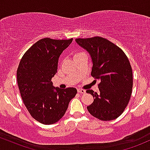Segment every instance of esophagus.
Instances as JSON below:
<instances>
[{"label": "esophagus", "mask_w": 150, "mask_h": 150, "mask_svg": "<svg viewBox=\"0 0 150 150\" xmlns=\"http://www.w3.org/2000/svg\"><path fill=\"white\" fill-rule=\"evenodd\" d=\"M77 91H78L79 93H86V91L83 90V89H81V88H78L77 89Z\"/></svg>", "instance_id": "obj_1"}]
</instances>
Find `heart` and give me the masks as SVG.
Here are the masks:
<instances>
[{
  "instance_id": "heart-1",
  "label": "heart",
  "mask_w": 150,
  "mask_h": 150,
  "mask_svg": "<svg viewBox=\"0 0 150 150\" xmlns=\"http://www.w3.org/2000/svg\"><path fill=\"white\" fill-rule=\"evenodd\" d=\"M83 54V53H82V52H76L74 54V57H78V56H79V55H81V54Z\"/></svg>"
}]
</instances>
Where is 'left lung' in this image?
<instances>
[{
  "label": "left lung",
  "mask_w": 150,
  "mask_h": 150,
  "mask_svg": "<svg viewBox=\"0 0 150 150\" xmlns=\"http://www.w3.org/2000/svg\"><path fill=\"white\" fill-rule=\"evenodd\" d=\"M76 42L91 55V76L100 81L98 93L86 91L94 98L87 106L88 112L99 120H115L123 112L132 93V71L128 59L117 45L100 37L78 38Z\"/></svg>",
  "instance_id": "left-lung-1"
}]
</instances>
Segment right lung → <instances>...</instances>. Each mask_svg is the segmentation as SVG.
Listing matches in <instances>:
<instances>
[{
  "label": "right lung",
  "mask_w": 150,
  "mask_h": 150,
  "mask_svg": "<svg viewBox=\"0 0 150 150\" xmlns=\"http://www.w3.org/2000/svg\"><path fill=\"white\" fill-rule=\"evenodd\" d=\"M72 40L41 39L24 54L17 70L18 88L25 107L33 118L45 125L59 120L77 93L72 87L55 88L52 81L59 56Z\"/></svg>",
  "instance_id": "obj_1"
}]
</instances>
